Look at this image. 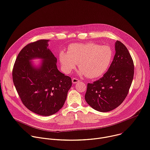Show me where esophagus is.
Masks as SVG:
<instances>
[{"label":"esophagus","mask_w":150,"mask_h":150,"mask_svg":"<svg viewBox=\"0 0 150 150\" xmlns=\"http://www.w3.org/2000/svg\"><path fill=\"white\" fill-rule=\"evenodd\" d=\"M72 81L74 84H76V83H78V82H79V80L76 78H73L72 79Z\"/></svg>","instance_id":"obj_1"}]
</instances>
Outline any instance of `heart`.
I'll use <instances>...</instances> for the list:
<instances>
[{
  "label": "heart",
  "instance_id": "b5f03b06",
  "mask_svg": "<svg viewBox=\"0 0 150 150\" xmlns=\"http://www.w3.org/2000/svg\"><path fill=\"white\" fill-rule=\"evenodd\" d=\"M113 52L108 46H100L94 43L72 44L67 52H60L59 60L63 71L70 74L78 64L81 73L88 78L102 76L110 67Z\"/></svg>",
  "mask_w": 150,
  "mask_h": 150
}]
</instances>
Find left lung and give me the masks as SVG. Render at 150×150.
<instances>
[{
  "instance_id": "obj_1",
  "label": "left lung",
  "mask_w": 150,
  "mask_h": 150,
  "mask_svg": "<svg viewBox=\"0 0 150 150\" xmlns=\"http://www.w3.org/2000/svg\"><path fill=\"white\" fill-rule=\"evenodd\" d=\"M134 75V63L126 47L115 42V54L108 71L87 84L85 99L95 110L108 112L120 105L127 96Z\"/></svg>"
}]
</instances>
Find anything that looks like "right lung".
<instances>
[{
    "label": "right lung",
    "instance_id": "right-lung-1",
    "mask_svg": "<svg viewBox=\"0 0 150 150\" xmlns=\"http://www.w3.org/2000/svg\"><path fill=\"white\" fill-rule=\"evenodd\" d=\"M48 40L40 39L25 45L19 52L12 69V79L23 105L32 112L49 116L63 107L72 79L57 67V59L47 48ZM45 61L36 69L29 61Z\"/></svg>",
    "mask_w": 150,
    "mask_h": 150
}]
</instances>
